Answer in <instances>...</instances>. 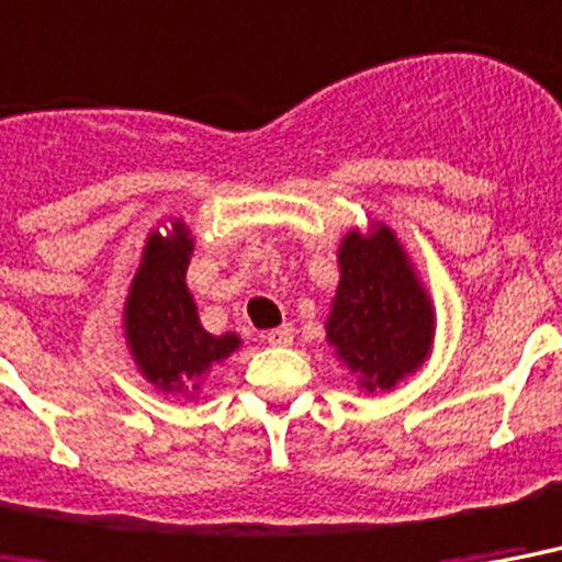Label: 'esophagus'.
I'll list each match as a JSON object with an SVG mask.
<instances>
[{
	"instance_id": "esophagus-1",
	"label": "esophagus",
	"mask_w": 562,
	"mask_h": 562,
	"mask_svg": "<svg viewBox=\"0 0 562 562\" xmlns=\"http://www.w3.org/2000/svg\"><path fill=\"white\" fill-rule=\"evenodd\" d=\"M267 342L269 346H290V342H293V328H290V325H281V328L267 330Z\"/></svg>"
}]
</instances>
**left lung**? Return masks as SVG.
Returning <instances> with one entry per match:
<instances>
[{"label": "left lung", "mask_w": 562, "mask_h": 562, "mask_svg": "<svg viewBox=\"0 0 562 562\" xmlns=\"http://www.w3.org/2000/svg\"><path fill=\"white\" fill-rule=\"evenodd\" d=\"M340 284L325 340L367 393H390L434 349V302L402 240L384 222L351 228L337 249Z\"/></svg>", "instance_id": "left-lung-1"}]
</instances>
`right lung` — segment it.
Instances as JSON below:
<instances>
[{
    "label": "right lung",
    "instance_id": "1",
    "mask_svg": "<svg viewBox=\"0 0 562 562\" xmlns=\"http://www.w3.org/2000/svg\"><path fill=\"white\" fill-rule=\"evenodd\" d=\"M193 258V234L184 220H169L167 232H149L140 267L134 272L123 307L125 346L132 360L160 393L193 398L216 363L228 360L243 340L228 334H207L187 286Z\"/></svg>",
    "mask_w": 562,
    "mask_h": 562
}]
</instances>
